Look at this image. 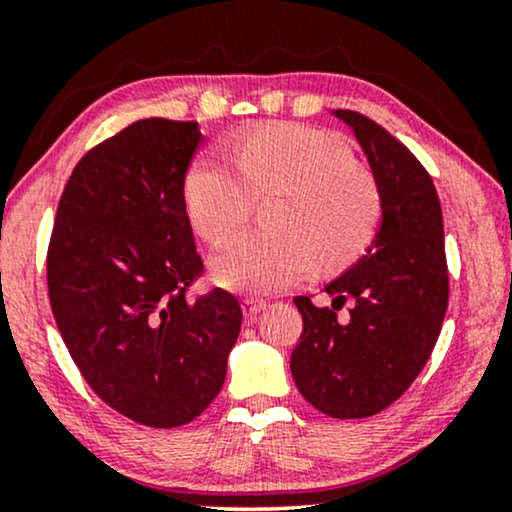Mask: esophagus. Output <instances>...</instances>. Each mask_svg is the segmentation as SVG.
Listing matches in <instances>:
<instances>
[{"mask_svg":"<svg viewBox=\"0 0 512 512\" xmlns=\"http://www.w3.org/2000/svg\"><path fill=\"white\" fill-rule=\"evenodd\" d=\"M242 310H244V317H256L258 312L265 310V303H263V300H256V298H244L242 300Z\"/></svg>","mask_w":512,"mask_h":512,"instance_id":"1","label":"esophagus"}]
</instances>
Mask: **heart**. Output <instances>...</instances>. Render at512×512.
Instances as JSON below:
<instances>
[{"mask_svg": "<svg viewBox=\"0 0 512 512\" xmlns=\"http://www.w3.org/2000/svg\"><path fill=\"white\" fill-rule=\"evenodd\" d=\"M233 162L200 156L184 177L191 226L207 244L233 235L258 198L265 230L223 244L212 277L235 291L277 293L317 270L340 275L373 247L382 221V191L335 132L270 123L235 137Z\"/></svg>", "mask_w": 512, "mask_h": 512, "instance_id": "heart-1", "label": "heart"}]
</instances>
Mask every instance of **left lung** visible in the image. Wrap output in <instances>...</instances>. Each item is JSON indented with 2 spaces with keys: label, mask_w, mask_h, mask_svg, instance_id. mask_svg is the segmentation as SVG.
Returning a JSON list of instances; mask_svg holds the SVG:
<instances>
[{
  "label": "left lung",
  "mask_w": 512,
  "mask_h": 512,
  "mask_svg": "<svg viewBox=\"0 0 512 512\" xmlns=\"http://www.w3.org/2000/svg\"><path fill=\"white\" fill-rule=\"evenodd\" d=\"M354 130L382 191L373 247L326 286L331 307L296 296L303 333L291 375L303 398L335 419H361L401 398L429 361L443 326L447 277L443 212L431 174L382 125L335 109ZM350 303V314L337 312Z\"/></svg>",
  "instance_id": "1"
}]
</instances>
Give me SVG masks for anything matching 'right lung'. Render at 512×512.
<instances>
[{
	"label": "right lung",
	"mask_w": 512,
	"mask_h": 512,
	"mask_svg": "<svg viewBox=\"0 0 512 512\" xmlns=\"http://www.w3.org/2000/svg\"><path fill=\"white\" fill-rule=\"evenodd\" d=\"M195 121L144 118L76 163L46 254L58 331L88 387L132 422L172 429L207 410L242 326L202 275L184 205Z\"/></svg>",
	"instance_id": "right-lung-1"
}]
</instances>
